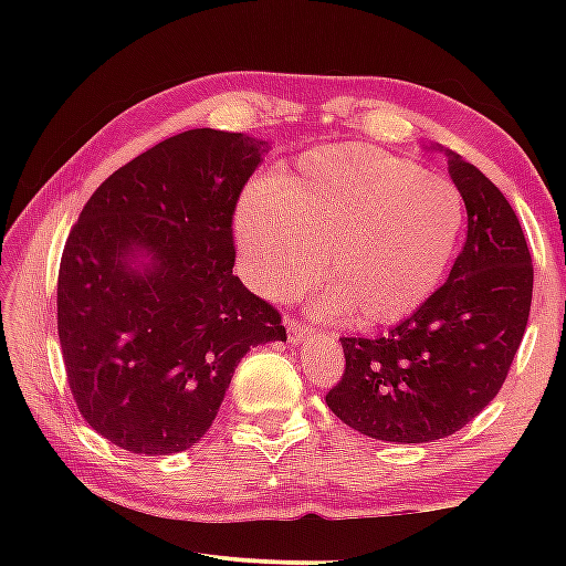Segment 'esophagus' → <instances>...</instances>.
<instances>
[{
  "mask_svg": "<svg viewBox=\"0 0 566 566\" xmlns=\"http://www.w3.org/2000/svg\"><path fill=\"white\" fill-rule=\"evenodd\" d=\"M286 332H290V342L292 344H300L302 339L312 337L314 327H310V324H304L300 319H286Z\"/></svg>",
  "mask_w": 566,
  "mask_h": 566,
  "instance_id": "1",
  "label": "esophagus"
}]
</instances>
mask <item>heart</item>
I'll return each instance as SVG.
<instances>
[{
    "mask_svg": "<svg viewBox=\"0 0 566 566\" xmlns=\"http://www.w3.org/2000/svg\"><path fill=\"white\" fill-rule=\"evenodd\" d=\"M464 229L452 179L369 145L306 151L237 207V239L252 282L290 296L322 272L324 312L361 327L407 319L444 282Z\"/></svg>",
    "mask_w": 566,
    "mask_h": 566,
    "instance_id": "1",
    "label": "heart"
}]
</instances>
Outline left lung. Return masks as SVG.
<instances>
[{
  "mask_svg": "<svg viewBox=\"0 0 566 566\" xmlns=\"http://www.w3.org/2000/svg\"><path fill=\"white\" fill-rule=\"evenodd\" d=\"M442 151L467 207V242L447 282L385 337H342L327 407L381 442L449 437L500 395L532 306L534 266L512 205L474 165Z\"/></svg>",
  "mask_w": 566,
  "mask_h": 566,
  "instance_id": "left-lung-1",
  "label": "left lung"
}]
</instances>
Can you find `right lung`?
I'll return each instance as SVG.
<instances>
[{
    "label": "right lung",
    "mask_w": 566,
    "mask_h": 566,
    "mask_svg": "<svg viewBox=\"0 0 566 566\" xmlns=\"http://www.w3.org/2000/svg\"><path fill=\"white\" fill-rule=\"evenodd\" d=\"M266 149L181 132L104 179L72 227L56 282L66 381L84 421L127 452L197 444L239 359L286 342L282 314L232 274L234 209Z\"/></svg>",
    "instance_id": "right-lung-1"
}]
</instances>
